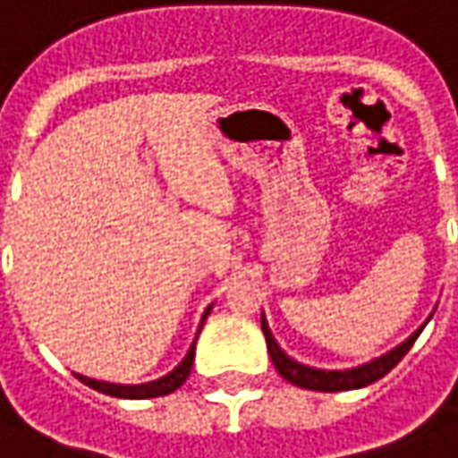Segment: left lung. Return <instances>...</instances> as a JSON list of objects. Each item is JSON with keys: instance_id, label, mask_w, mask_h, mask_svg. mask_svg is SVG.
<instances>
[{"instance_id": "obj_1", "label": "left lung", "mask_w": 458, "mask_h": 458, "mask_svg": "<svg viewBox=\"0 0 458 458\" xmlns=\"http://www.w3.org/2000/svg\"><path fill=\"white\" fill-rule=\"evenodd\" d=\"M424 329V327H421ZM421 329L411 334L402 346H396L394 352L384 354L381 359H374L371 364H364L359 369H349V371H321V369H309L304 364H296L294 359L284 354L279 349V344L274 342L269 327H267V319L261 317V331L267 336V346H269V356L274 361L276 371L282 374L284 379L292 381L294 386H301V389H311V392H349V389H361V386H369L374 381H379L381 377H386L399 361H402L406 352L411 349V344L416 342V336L421 334Z\"/></svg>"}]
</instances>
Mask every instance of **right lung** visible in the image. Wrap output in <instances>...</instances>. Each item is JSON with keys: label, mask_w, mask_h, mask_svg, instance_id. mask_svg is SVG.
<instances>
[{"label": "right lung", "mask_w": 458, "mask_h": 458, "mask_svg": "<svg viewBox=\"0 0 458 458\" xmlns=\"http://www.w3.org/2000/svg\"><path fill=\"white\" fill-rule=\"evenodd\" d=\"M209 309L204 311L201 324H204V319L209 317ZM194 349H197V342L191 344L189 354L184 356V361H182L174 371H169L166 377H162V379H157V381H149V384L124 386V384H106V381L87 379V377H79V374H77V379L81 381V384H87L89 389H97V392L106 394V396H116V399H151V396H164V394H172L174 389H179V386L187 381L189 371H191V364H194Z\"/></svg>", "instance_id": "1"}]
</instances>
